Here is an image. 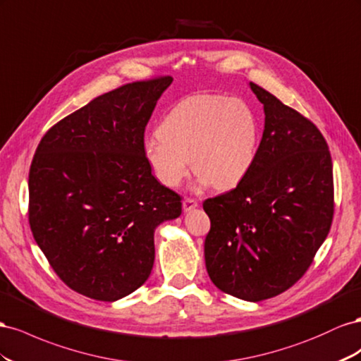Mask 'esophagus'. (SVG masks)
I'll use <instances>...</instances> for the list:
<instances>
[{"label":"esophagus","mask_w":361,"mask_h":361,"mask_svg":"<svg viewBox=\"0 0 361 361\" xmlns=\"http://www.w3.org/2000/svg\"><path fill=\"white\" fill-rule=\"evenodd\" d=\"M198 207V202L195 201V200H192V198H186L183 201V210L184 212H190V210H193V209H197Z\"/></svg>","instance_id":"34e87169"}]
</instances>
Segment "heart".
Masks as SVG:
<instances>
[{
  "mask_svg": "<svg viewBox=\"0 0 361 361\" xmlns=\"http://www.w3.org/2000/svg\"><path fill=\"white\" fill-rule=\"evenodd\" d=\"M143 145L147 164L164 188L189 175L190 161L201 188L233 189L254 166L260 123L248 102L224 95H197L173 106Z\"/></svg>",
  "mask_w": 361,
  "mask_h": 361,
  "instance_id": "b5f03b06",
  "label": "heart"
}]
</instances>
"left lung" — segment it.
<instances>
[{
    "instance_id": "8db88e82",
    "label": "left lung",
    "mask_w": 361,
    "mask_h": 361,
    "mask_svg": "<svg viewBox=\"0 0 361 361\" xmlns=\"http://www.w3.org/2000/svg\"><path fill=\"white\" fill-rule=\"evenodd\" d=\"M264 110L251 172L238 188L205 200L204 242L213 284L243 301L283 293L305 274L334 213L333 161L313 122L250 83Z\"/></svg>"
}]
</instances>
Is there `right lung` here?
<instances>
[{
  "mask_svg": "<svg viewBox=\"0 0 361 361\" xmlns=\"http://www.w3.org/2000/svg\"><path fill=\"white\" fill-rule=\"evenodd\" d=\"M171 77L92 99L51 127L28 175V221L51 267L72 290L113 302L148 280L154 231L181 198L151 173L143 133Z\"/></svg>",
  "mask_w": 361,
  "mask_h": 361,
  "instance_id": "right-lung-1",
  "label": "right lung"
}]
</instances>
